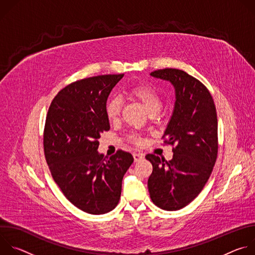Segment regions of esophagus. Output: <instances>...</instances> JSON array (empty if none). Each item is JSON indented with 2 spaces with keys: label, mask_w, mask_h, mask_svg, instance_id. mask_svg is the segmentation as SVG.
<instances>
[{
  "label": "esophagus",
  "mask_w": 255,
  "mask_h": 255,
  "mask_svg": "<svg viewBox=\"0 0 255 255\" xmlns=\"http://www.w3.org/2000/svg\"><path fill=\"white\" fill-rule=\"evenodd\" d=\"M133 157H134V161H135V162H137V161H139L140 159H142V158L144 157V154L134 152V153H133Z\"/></svg>",
  "instance_id": "esophagus-1"
}]
</instances>
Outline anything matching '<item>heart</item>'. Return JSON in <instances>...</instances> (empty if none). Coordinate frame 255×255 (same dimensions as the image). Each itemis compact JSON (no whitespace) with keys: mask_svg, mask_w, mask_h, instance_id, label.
<instances>
[{"mask_svg":"<svg viewBox=\"0 0 255 255\" xmlns=\"http://www.w3.org/2000/svg\"><path fill=\"white\" fill-rule=\"evenodd\" d=\"M127 95L138 102H140L145 108L146 112L151 114H157L162 107V100L159 94L150 86L147 85H134L127 90ZM122 109V102L118 97H112L109 99L105 105V112L110 120H116ZM130 139L135 143H140L141 139L137 135L130 136Z\"/></svg>","mask_w":255,"mask_h":255,"instance_id":"obj_1","label":"heart"}]
</instances>
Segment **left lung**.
<instances>
[{"instance_id": "obj_1", "label": "left lung", "mask_w": 255, "mask_h": 255, "mask_svg": "<svg viewBox=\"0 0 255 255\" xmlns=\"http://www.w3.org/2000/svg\"><path fill=\"white\" fill-rule=\"evenodd\" d=\"M169 81L175 89V106L162 136L172 146L171 160L154 154L146 159L152 164L148 178L150 199L166 211L183 209L194 201L214 168L218 155V120L209 90L186 71L163 68L150 74Z\"/></svg>"}]
</instances>
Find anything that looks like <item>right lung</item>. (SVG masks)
I'll return each instance as SVG.
<instances>
[{
    "mask_svg": "<svg viewBox=\"0 0 255 255\" xmlns=\"http://www.w3.org/2000/svg\"><path fill=\"white\" fill-rule=\"evenodd\" d=\"M123 76H98L67 85L46 115L43 148L51 175L72 205L93 215L118 205L123 176L134 160L122 149L111 157L98 152L100 135L110 130L105 105Z\"/></svg>",
    "mask_w": 255,
    "mask_h": 255,
    "instance_id": "1",
    "label": "right lung"
}]
</instances>
